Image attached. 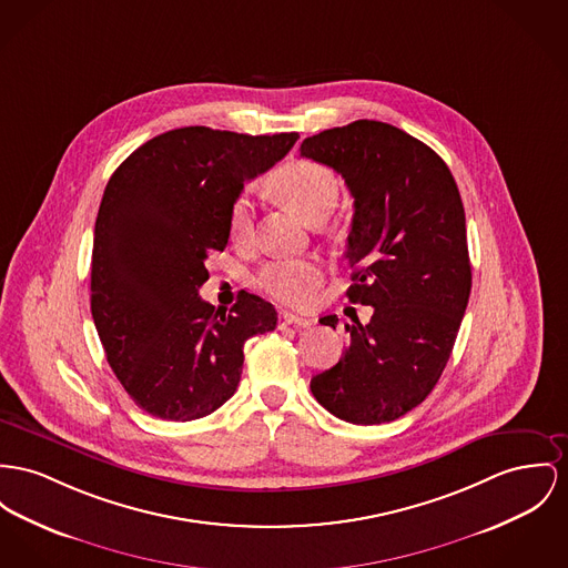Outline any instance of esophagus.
Listing matches in <instances>:
<instances>
[{
	"instance_id": "1",
	"label": "esophagus",
	"mask_w": 568,
	"mask_h": 568,
	"mask_svg": "<svg viewBox=\"0 0 568 568\" xmlns=\"http://www.w3.org/2000/svg\"><path fill=\"white\" fill-rule=\"evenodd\" d=\"M280 325H295V327H310L312 321L310 318H303L300 314H293V312H280Z\"/></svg>"
}]
</instances>
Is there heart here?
I'll list each match as a JSON object with an SVG mask.
<instances>
[{"label": "heart", "mask_w": 568, "mask_h": 568, "mask_svg": "<svg viewBox=\"0 0 568 568\" xmlns=\"http://www.w3.org/2000/svg\"><path fill=\"white\" fill-rule=\"evenodd\" d=\"M271 190L302 220L318 224L332 215L341 195V183L334 172L321 163L293 161L273 176ZM227 224L234 241H245L250 236L252 204L247 195L234 200ZM325 273L327 268L318 258H280L258 271L256 286L275 302L303 307L314 300Z\"/></svg>", "instance_id": "obj_1"}]
</instances>
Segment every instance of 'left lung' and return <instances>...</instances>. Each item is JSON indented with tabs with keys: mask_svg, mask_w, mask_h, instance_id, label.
<instances>
[{
	"mask_svg": "<svg viewBox=\"0 0 568 568\" xmlns=\"http://www.w3.org/2000/svg\"><path fill=\"white\" fill-rule=\"evenodd\" d=\"M302 156L334 168L355 200L346 245L355 284L346 297L375 310L368 325H344L341 362L310 389L346 422H392L433 392L469 302L460 193L437 152L377 120L305 138ZM321 323L336 329L338 318Z\"/></svg>",
	"mask_w": 568,
	"mask_h": 568,
	"instance_id": "left-lung-1",
	"label": "left lung"
}]
</instances>
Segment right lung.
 <instances>
[{
    "label": "right lung",
    "instance_id": "1",
    "mask_svg": "<svg viewBox=\"0 0 568 568\" xmlns=\"http://www.w3.org/2000/svg\"><path fill=\"white\" fill-rule=\"evenodd\" d=\"M300 133L183 126L142 144L112 174L94 226L90 307L115 377L146 414L190 422L236 392L243 344L273 332L271 303L241 291L230 310L200 300L209 252H224L243 183Z\"/></svg>",
    "mask_w": 568,
    "mask_h": 568
}]
</instances>
